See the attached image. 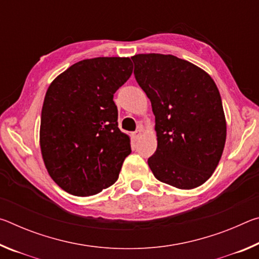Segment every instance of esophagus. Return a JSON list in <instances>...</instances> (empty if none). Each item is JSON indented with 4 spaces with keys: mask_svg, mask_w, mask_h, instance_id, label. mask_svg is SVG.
I'll use <instances>...</instances> for the list:
<instances>
[{
    "mask_svg": "<svg viewBox=\"0 0 259 259\" xmlns=\"http://www.w3.org/2000/svg\"><path fill=\"white\" fill-rule=\"evenodd\" d=\"M140 136H142V129H138V130H136L135 133H133V137H134V139L135 140H137V139H139L140 138Z\"/></svg>",
    "mask_w": 259,
    "mask_h": 259,
    "instance_id": "obj_1",
    "label": "esophagus"
}]
</instances>
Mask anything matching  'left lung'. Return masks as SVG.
Here are the masks:
<instances>
[{"mask_svg": "<svg viewBox=\"0 0 259 259\" xmlns=\"http://www.w3.org/2000/svg\"><path fill=\"white\" fill-rule=\"evenodd\" d=\"M135 77L155 115L157 148L148 159L156 179L181 190L202 185L226 140L222 98L209 74L172 55L131 57Z\"/></svg>", "mask_w": 259, "mask_h": 259, "instance_id": "obj_1", "label": "left lung"}]
</instances>
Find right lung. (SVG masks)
<instances>
[{
  "label": "right lung",
  "mask_w": 259,
  "mask_h": 259,
  "mask_svg": "<svg viewBox=\"0 0 259 259\" xmlns=\"http://www.w3.org/2000/svg\"><path fill=\"white\" fill-rule=\"evenodd\" d=\"M131 73L129 58L98 57L72 65L48 88L41 152L51 178L69 194H97L119 178L131 147L113 97Z\"/></svg>",
  "instance_id": "add662e5"
}]
</instances>
